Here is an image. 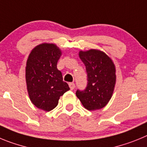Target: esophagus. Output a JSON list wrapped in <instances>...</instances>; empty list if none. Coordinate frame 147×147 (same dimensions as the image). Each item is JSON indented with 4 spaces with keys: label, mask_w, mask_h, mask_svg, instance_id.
Wrapping results in <instances>:
<instances>
[{
    "label": "esophagus",
    "mask_w": 147,
    "mask_h": 147,
    "mask_svg": "<svg viewBox=\"0 0 147 147\" xmlns=\"http://www.w3.org/2000/svg\"><path fill=\"white\" fill-rule=\"evenodd\" d=\"M69 88H70L71 90H73L74 88H75V83H69Z\"/></svg>",
    "instance_id": "34e87169"
}]
</instances>
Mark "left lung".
<instances>
[{"mask_svg":"<svg viewBox=\"0 0 147 147\" xmlns=\"http://www.w3.org/2000/svg\"><path fill=\"white\" fill-rule=\"evenodd\" d=\"M79 57L85 64L88 83L84 90H77L76 96L88 111L101 109L108 104L114 90V64L105 53L94 49L80 51Z\"/></svg>","mask_w":147,"mask_h":147,"instance_id":"obj_1","label":"left lung"}]
</instances>
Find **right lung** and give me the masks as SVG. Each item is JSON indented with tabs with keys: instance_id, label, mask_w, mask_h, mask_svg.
<instances>
[{
	"instance_id": "add662e5",
	"label": "right lung",
	"mask_w": 147,
	"mask_h": 147,
	"mask_svg": "<svg viewBox=\"0 0 147 147\" xmlns=\"http://www.w3.org/2000/svg\"><path fill=\"white\" fill-rule=\"evenodd\" d=\"M61 55V51L55 45L44 43L33 49L26 63V80L30 100L45 111L57 106L60 96L69 90L57 69Z\"/></svg>"
}]
</instances>
